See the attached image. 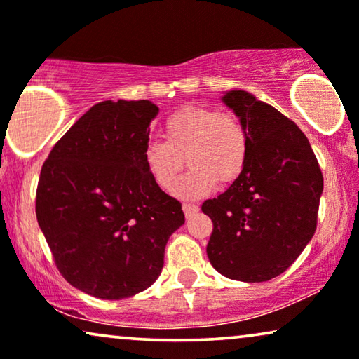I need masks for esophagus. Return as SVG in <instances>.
<instances>
[{"label": "esophagus", "mask_w": 359, "mask_h": 359, "mask_svg": "<svg viewBox=\"0 0 359 359\" xmlns=\"http://www.w3.org/2000/svg\"><path fill=\"white\" fill-rule=\"evenodd\" d=\"M182 208H184V213L187 219H190V217L195 215V213L198 212V205H195V203H184Z\"/></svg>", "instance_id": "esophagus-1"}]
</instances>
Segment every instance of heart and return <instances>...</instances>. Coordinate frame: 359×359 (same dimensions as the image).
Returning <instances> with one entry per match:
<instances>
[{
    "mask_svg": "<svg viewBox=\"0 0 359 359\" xmlns=\"http://www.w3.org/2000/svg\"><path fill=\"white\" fill-rule=\"evenodd\" d=\"M162 134L164 142L146 144L142 161L157 187L165 192L179 184L185 162L190 170L179 187L182 197H201L217 182L232 184L247 165L250 151L247 127L232 112L185 106L167 117Z\"/></svg>",
    "mask_w": 359,
    "mask_h": 359,
    "instance_id": "1",
    "label": "heart"
}]
</instances>
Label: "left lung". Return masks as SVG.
<instances>
[{
  "mask_svg": "<svg viewBox=\"0 0 359 359\" xmlns=\"http://www.w3.org/2000/svg\"><path fill=\"white\" fill-rule=\"evenodd\" d=\"M224 102L247 127V165L235 182L202 203L213 230L208 260L226 278L266 281L283 273L318 224L323 174L306 135L273 106L245 90Z\"/></svg>",
  "mask_w": 359,
  "mask_h": 359,
  "instance_id": "left-lung-1",
  "label": "left lung"
}]
</instances>
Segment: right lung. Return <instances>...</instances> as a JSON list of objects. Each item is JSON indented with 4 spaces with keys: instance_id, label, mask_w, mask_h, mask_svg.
<instances>
[{
    "instance_id": "1",
    "label": "right lung",
    "mask_w": 359,
    "mask_h": 359,
    "mask_svg": "<svg viewBox=\"0 0 359 359\" xmlns=\"http://www.w3.org/2000/svg\"><path fill=\"white\" fill-rule=\"evenodd\" d=\"M158 107L104 101L54 144L36 189V219L67 283L102 300L151 287L182 203L149 175L142 151Z\"/></svg>"
}]
</instances>
